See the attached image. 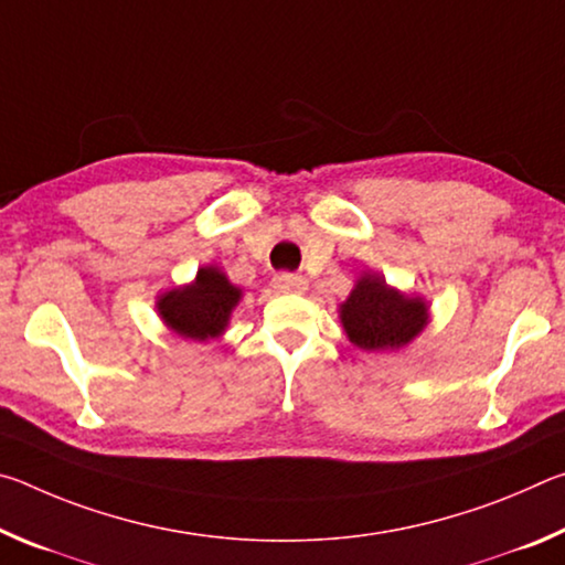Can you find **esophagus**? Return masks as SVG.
<instances>
[{
    "label": "esophagus",
    "mask_w": 565,
    "mask_h": 565,
    "mask_svg": "<svg viewBox=\"0 0 565 565\" xmlns=\"http://www.w3.org/2000/svg\"><path fill=\"white\" fill-rule=\"evenodd\" d=\"M274 286L284 294H303L309 281H306V276H301V274H276Z\"/></svg>",
    "instance_id": "34e87169"
}]
</instances>
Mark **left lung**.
I'll use <instances>...</instances> for the list:
<instances>
[{
	"mask_svg": "<svg viewBox=\"0 0 565 565\" xmlns=\"http://www.w3.org/2000/svg\"><path fill=\"white\" fill-rule=\"evenodd\" d=\"M339 317L353 347L363 351H396L414 341L428 323V306L420 296H406L379 274H363Z\"/></svg>",
	"mask_w": 565,
	"mask_h": 565,
	"instance_id": "left-lung-1",
	"label": "left lung"
}]
</instances>
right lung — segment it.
Segmentation results:
<instances>
[{
	"mask_svg": "<svg viewBox=\"0 0 565 565\" xmlns=\"http://www.w3.org/2000/svg\"><path fill=\"white\" fill-rule=\"evenodd\" d=\"M238 299L242 289L228 281L218 266H202L194 281L161 294L157 311L179 337L209 341L222 337Z\"/></svg>",
	"mask_w": 565,
	"mask_h": 565,
	"instance_id": "right-lung-1",
	"label": "right lung"
}]
</instances>
